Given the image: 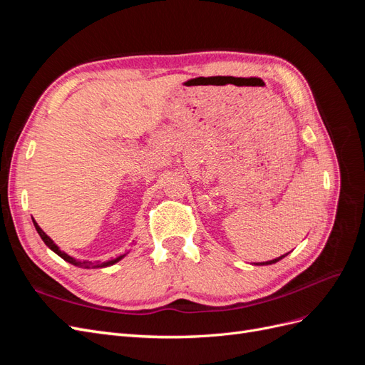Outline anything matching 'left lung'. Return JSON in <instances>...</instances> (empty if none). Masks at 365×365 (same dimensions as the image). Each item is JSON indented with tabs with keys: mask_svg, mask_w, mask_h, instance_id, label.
<instances>
[{
	"mask_svg": "<svg viewBox=\"0 0 365 365\" xmlns=\"http://www.w3.org/2000/svg\"><path fill=\"white\" fill-rule=\"evenodd\" d=\"M284 256H286V254H284ZM284 256H280L279 259H274V260H269V262H267V263H264V262H263V263H260V264H271V263H275V262H279L280 259H283ZM257 264H259V263H257Z\"/></svg>",
	"mask_w": 365,
	"mask_h": 365,
	"instance_id": "obj_1",
	"label": "left lung"
}]
</instances>
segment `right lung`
Returning <instances> with one entry per match:
<instances>
[{
    "mask_svg": "<svg viewBox=\"0 0 365 365\" xmlns=\"http://www.w3.org/2000/svg\"><path fill=\"white\" fill-rule=\"evenodd\" d=\"M33 224H35V228H36V231H38V233H39V236H41V239L43 240V244H46L50 250H53L54 252H56L58 254V256L59 257H62L65 262H68V263H73V264H76V267H91V262H77V260H74L73 257H70L68 256V254H65L63 251H61L56 245H54V242L46 235V233H43V231L39 228V225L35 222V220H33ZM121 257H118V259H115V260H111V262H106V263H103V264H101V267H108V264H113V263H115V262H118Z\"/></svg>",
    "mask_w": 365,
    "mask_h": 365,
    "instance_id": "1",
    "label": "right lung"
}]
</instances>
